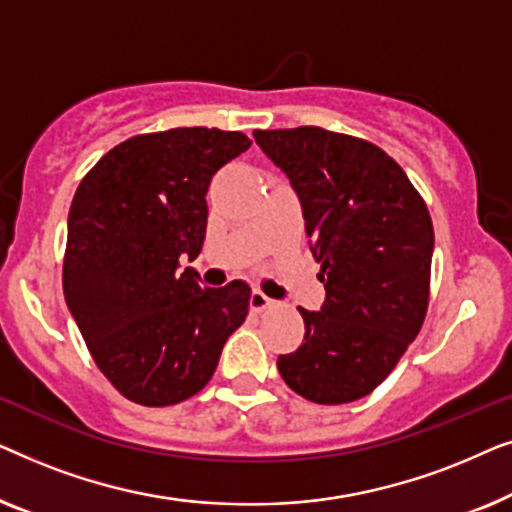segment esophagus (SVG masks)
<instances>
[{
	"label": "esophagus",
	"instance_id": "1",
	"mask_svg": "<svg viewBox=\"0 0 512 512\" xmlns=\"http://www.w3.org/2000/svg\"><path fill=\"white\" fill-rule=\"evenodd\" d=\"M249 307H251V312H263V310H268V307H272V298H268L263 291L256 289V291H251Z\"/></svg>",
	"mask_w": 512,
	"mask_h": 512
}]
</instances>
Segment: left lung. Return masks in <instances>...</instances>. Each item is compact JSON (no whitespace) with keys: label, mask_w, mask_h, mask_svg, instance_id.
Listing matches in <instances>:
<instances>
[{"label":"left lung","mask_w":512,"mask_h":512,"mask_svg":"<svg viewBox=\"0 0 512 512\" xmlns=\"http://www.w3.org/2000/svg\"><path fill=\"white\" fill-rule=\"evenodd\" d=\"M298 193L326 300L300 307L305 338L277 359L319 405L352 403L387 380L429 307L433 223L408 174L380 146L314 125L254 130Z\"/></svg>","instance_id":"1"}]
</instances>
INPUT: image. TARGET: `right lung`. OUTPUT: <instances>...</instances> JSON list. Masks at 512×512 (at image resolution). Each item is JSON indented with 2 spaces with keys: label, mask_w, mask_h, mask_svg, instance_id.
Segmentation results:
<instances>
[{
  "label": "right lung",
  "mask_w": 512,
  "mask_h": 512,
  "mask_svg": "<svg viewBox=\"0 0 512 512\" xmlns=\"http://www.w3.org/2000/svg\"><path fill=\"white\" fill-rule=\"evenodd\" d=\"M251 146L242 132L174 128L130 137L76 188L62 289L104 377L132 403L165 408L212 380L249 312V284L200 286L207 188Z\"/></svg>",
  "instance_id": "right-lung-1"
}]
</instances>
